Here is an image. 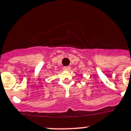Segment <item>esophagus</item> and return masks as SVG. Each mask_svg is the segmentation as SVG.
<instances>
[{
    "instance_id": "obj_1",
    "label": "esophagus",
    "mask_w": 131,
    "mask_h": 131,
    "mask_svg": "<svg viewBox=\"0 0 131 131\" xmlns=\"http://www.w3.org/2000/svg\"><path fill=\"white\" fill-rule=\"evenodd\" d=\"M63 69L66 71H69L70 70V66H67V67H63Z\"/></svg>"
}]
</instances>
